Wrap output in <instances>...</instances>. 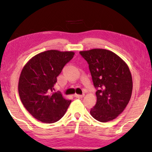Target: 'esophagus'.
Masks as SVG:
<instances>
[{"instance_id":"34e87169","label":"esophagus","mask_w":152,"mask_h":152,"mask_svg":"<svg viewBox=\"0 0 152 152\" xmlns=\"http://www.w3.org/2000/svg\"><path fill=\"white\" fill-rule=\"evenodd\" d=\"M84 96V94H75L74 96L76 98H81Z\"/></svg>"}]
</instances>
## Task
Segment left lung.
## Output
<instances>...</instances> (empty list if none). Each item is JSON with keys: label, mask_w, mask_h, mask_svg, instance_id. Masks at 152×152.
<instances>
[{"label": "left lung", "mask_w": 152, "mask_h": 152, "mask_svg": "<svg viewBox=\"0 0 152 152\" xmlns=\"http://www.w3.org/2000/svg\"><path fill=\"white\" fill-rule=\"evenodd\" d=\"M87 61L96 91V103L90 110L99 122L113 121L123 113L133 90L131 71L126 62L113 52L104 49L80 51Z\"/></svg>", "instance_id": "8db88e82"}]
</instances>
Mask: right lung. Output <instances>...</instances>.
Returning a JSON list of instances; mask_svg holds the SVG:
<instances>
[{
    "instance_id": "add662e5",
    "label": "right lung",
    "mask_w": 152,
    "mask_h": 152,
    "mask_svg": "<svg viewBox=\"0 0 152 152\" xmlns=\"http://www.w3.org/2000/svg\"><path fill=\"white\" fill-rule=\"evenodd\" d=\"M74 54L56 50L42 52L31 58L21 71L18 86L20 99L26 110L40 122H57L71 104V100L60 92H52L57 76Z\"/></svg>"
}]
</instances>
